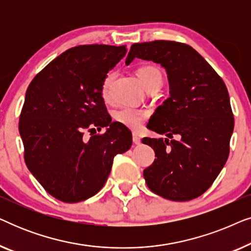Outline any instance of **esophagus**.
Instances as JSON below:
<instances>
[{
  "instance_id": "esophagus-1",
  "label": "esophagus",
  "mask_w": 251,
  "mask_h": 251,
  "mask_svg": "<svg viewBox=\"0 0 251 251\" xmlns=\"http://www.w3.org/2000/svg\"><path fill=\"white\" fill-rule=\"evenodd\" d=\"M132 140L136 145H139L140 142H142V140H140V137L137 135V133H132Z\"/></svg>"
}]
</instances>
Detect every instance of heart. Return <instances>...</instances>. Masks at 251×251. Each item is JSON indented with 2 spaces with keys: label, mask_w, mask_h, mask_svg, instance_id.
Wrapping results in <instances>:
<instances>
[{
  "label": "heart",
  "mask_w": 251,
  "mask_h": 251,
  "mask_svg": "<svg viewBox=\"0 0 251 251\" xmlns=\"http://www.w3.org/2000/svg\"><path fill=\"white\" fill-rule=\"evenodd\" d=\"M137 77L145 90H149L150 88H159L162 83V73L159 68L152 65H144L140 66L136 72ZM114 78V73H109L105 77L101 85V96L105 100L109 99V87ZM149 113L144 109L133 108V107H123L115 112L114 118L116 122L121 123L122 126L132 130H138L143 126Z\"/></svg>",
  "instance_id": "1"
}]
</instances>
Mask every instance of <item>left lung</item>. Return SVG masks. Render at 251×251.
Wrapping results in <instances>:
<instances>
[{"label":"left lung","instance_id":"left-lung-1","mask_svg":"<svg viewBox=\"0 0 251 251\" xmlns=\"http://www.w3.org/2000/svg\"><path fill=\"white\" fill-rule=\"evenodd\" d=\"M135 58L164 67L170 97L155 109L147 128L168 138H146L156 159L144 170L153 193L171 201H190L211 186L225 166L234 118L227 88L193 48L175 41L131 46L126 64Z\"/></svg>","mask_w":251,"mask_h":251}]
</instances>
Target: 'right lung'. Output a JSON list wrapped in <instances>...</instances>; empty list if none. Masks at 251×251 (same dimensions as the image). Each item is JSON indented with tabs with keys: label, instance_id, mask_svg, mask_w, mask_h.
Wrapping results in <instances>:
<instances>
[{
	"label": "right lung",
	"instance_id": "right-lung-1",
	"mask_svg": "<svg viewBox=\"0 0 251 251\" xmlns=\"http://www.w3.org/2000/svg\"><path fill=\"white\" fill-rule=\"evenodd\" d=\"M126 53V46L71 48L28 85L19 118L24 157L50 195L66 203L87 200L104 186L116 154L131 147V131L112 122L101 85ZM106 131L89 141L85 131Z\"/></svg>",
	"mask_w": 251,
	"mask_h": 251
}]
</instances>
